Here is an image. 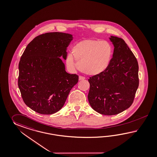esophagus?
I'll return each instance as SVG.
<instances>
[{
  "label": "esophagus",
  "instance_id": "obj_1",
  "mask_svg": "<svg viewBox=\"0 0 157 157\" xmlns=\"http://www.w3.org/2000/svg\"><path fill=\"white\" fill-rule=\"evenodd\" d=\"M85 79V78L84 77H82V76H79V80H84Z\"/></svg>",
  "mask_w": 157,
  "mask_h": 157
}]
</instances>
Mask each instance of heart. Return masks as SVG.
<instances>
[{
	"mask_svg": "<svg viewBox=\"0 0 157 157\" xmlns=\"http://www.w3.org/2000/svg\"><path fill=\"white\" fill-rule=\"evenodd\" d=\"M113 47L107 41L86 40L75 44L66 58L69 69L79 68L90 75H97L104 72L111 63ZM74 57L78 61H74Z\"/></svg>",
	"mask_w": 157,
	"mask_h": 157,
	"instance_id": "1",
	"label": "heart"
}]
</instances>
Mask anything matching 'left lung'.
I'll return each mask as SVG.
<instances>
[{
    "label": "left lung",
    "instance_id": "left-lung-1",
    "mask_svg": "<svg viewBox=\"0 0 157 157\" xmlns=\"http://www.w3.org/2000/svg\"><path fill=\"white\" fill-rule=\"evenodd\" d=\"M114 45L113 57L107 70L90 77L89 103L100 114L117 115L134 101L139 85L137 60L124 40L109 38Z\"/></svg>",
    "mask_w": 157,
    "mask_h": 157
}]
</instances>
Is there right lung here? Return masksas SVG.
<instances>
[{"instance_id": "right-lung-1", "label": "right lung", "mask_w": 157, "mask_h": 157, "mask_svg": "<svg viewBox=\"0 0 157 157\" xmlns=\"http://www.w3.org/2000/svg\"><path fill=\"white\" fill-rule=\"evenodd\" d=\"M73 36L50 32L35 37L19 62L18 86L23 101L31 109L51 115L63 106L79 77L65 70L60 57L67 58V48Z\"/></svg>"}]
</instances>
